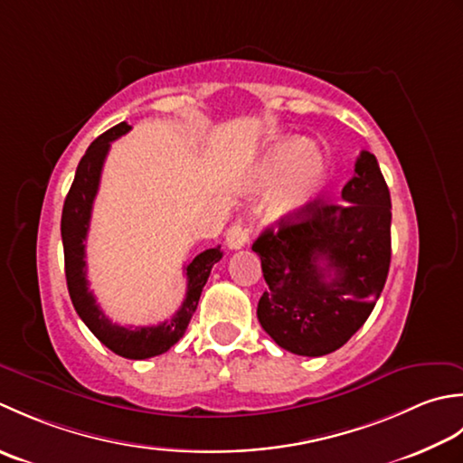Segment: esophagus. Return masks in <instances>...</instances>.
I'll return each mask as SVG.
<instances>
[{
  "mask_svg": "<svg viewBox=\"0 0 463 463\" xmlns=\"http://www.w3.org/2000/svg\"><path fill=\"white\" fill-rule=\"evenodd\" d=\"M248 241H250V233L241 223H233L228 230V233H225V245H228L230 250H241L248 245Z\"/></svg>",
  "mask_w": 463,
  "mask_h": 463,
  "instance_id": "esophagus-1",
  "label": "esophagus"
}]
</instances>
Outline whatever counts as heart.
<instances>
[{
    "label": "heart",
    "instance_id": "1",
    "mask_svg": "<svg viewBox=\"0 0 463 463\" xmlns=\"http://www.w3.org/2000/svg\"><path fill=\"white\" fill-rule=\"evenodd\" d=\"M326 169L327 159L322 147L307 144L299 136H284L263 149L253 179L260 190L279 185L271 202L273 210L289 212L314 195Z\"/></svg>",
    "mask_w": 463,
    "mask_h": 463
}]
</instances>
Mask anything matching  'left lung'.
Instances as JSON below:
<instances>
[{"label":"left lung","mask_w":463,"mask_h":463,"mask_svg":"<svg viewBox=\"0 0 463 463\" xmlns=\"http://www.w3.org/2000/svg\"><path fill=\"white\" fill-rule=\"evenodd\" d=\"M344 203L309 202L251 250L268 291L258 319L284 350L317 357L339 350L365 319L385 286L392 260V200L370 152H362Z\"/></svg>","instance_id":"left-lung-1"}]
</instances>
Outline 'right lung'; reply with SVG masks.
Wrapping results in <instances>:
<instances>
[{
	"label": "right lung",
	"mask_w": 463,
	"mask_h": 463,
	"mask_svg": "<svg viewBox=\"0 0 463 463\" xmlns=\"http://www.w3.org/2000/svg\"><path fill=\"white\" fill-rule=\"evenodd\" d=\"M131 128L121 121L116 128L108 129L101 134L83 154L81 162L75 169L73 184L70 194L65 197L63 212H61V240H63V260H65V279H68V289L71 304L83 319V324L90 327V332L96 335L99 342L109 347L113 354L128 360H146L159 354H165L169 347L179 342V337L185 334L187 324L194 316L200 301L202 289L213 263L222 260V248H212L202 251L185 266L187 291L182 307H179L172 319H165L159 326L147 327H124L111 324L106 317L103 309L98 306L96 298L90 291V284L86 278V238L91 220V207L96 200L101 167L106 162L109 146L113 139L128 134Z\"/></svg>",
	"instance_id": "1"
}]
</instances>
